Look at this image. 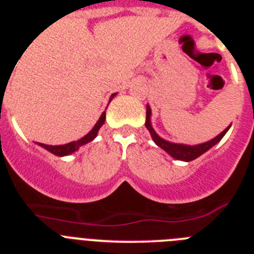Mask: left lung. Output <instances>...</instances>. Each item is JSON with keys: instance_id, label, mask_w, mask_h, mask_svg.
I'll use <instances>...</instances> for the list:
<instances>
[{"instance_id": "8db88e82", "label": "left lung", "mask_w": 254, "mask_h": 254, "mask_svg": "<svg viewBox=\"0 0 254 254\" xmlns=\"http://www.w3.org/2000/svg\"><path fill=\"white\" fill-rule=\"evenodd\" d=\"M151 108L150 105L146 107V122H145V126H146V128L149 129L150 134H151L152 140L154 142L158 145L159 147L164 150V151H167L168 154L172 156V158L177 159V160H183V161H190V160H194L197 159L198 156H201L202 154H205L207 150H210L211 147L215 146L217 142H219L221 138L225 136V133L228 132V129L230 128V126L226 127L223 132L220 134H217L216 137L212 138V140L207 141V142H203V143H199V145H194V146H190V145H183V143H173L169 142V141L164 140L159 136L156 132L154 131L151 126Z\"/></svg>"}]
</instances>
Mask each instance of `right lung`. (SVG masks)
I'll return each mask as SVG.
<instances>
[{
	"label": "right lung",
	"instance_id": "right-lung-1",
	"mask_svg": "<svg viewBox=\"0 0 254 254\" xmlns=\"http://www.w3.org/2000/svg\"><path fill=\"white\" fill-rule=\"evenodd\" d=\"M116 95V94H113V95L111 96V100L113 99V96ZM109 100V102H111ZM105 122V112H103V114L100 116L99 121L96 122V125L94 126L93 129H91L89 133L86 134V136H84L82 138H80V140L77 141H72V142L69 143H66V145H57V146H52V145H46V143H39L40 146L44 147L46 150H48L49 152H52V154L57 155V156H66V155H69L72 154V152L77 151L78 149L81 146H84V145H86L87 142H90V141H93L94 138L96 137V134H98V131L100 129V127H102L103 125H104Z\"/></svg>",
	"mask_w": 254,
	"mask_h": 254
}]
</instances>
